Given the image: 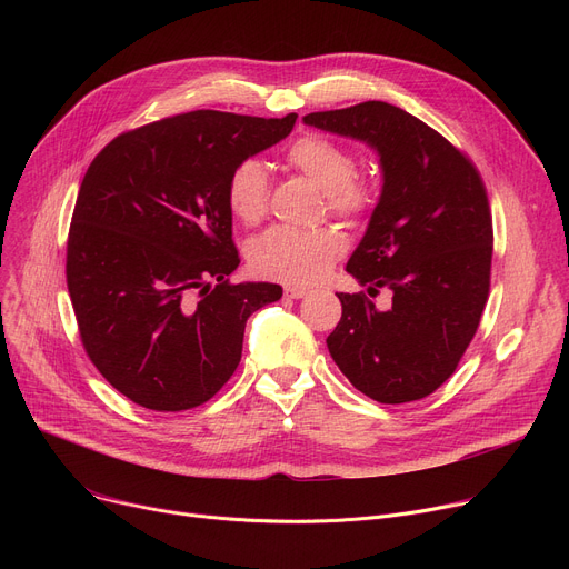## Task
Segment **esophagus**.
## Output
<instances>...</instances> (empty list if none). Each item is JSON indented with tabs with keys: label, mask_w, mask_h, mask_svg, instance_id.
I'll return each instance as SVG.
<instances>
[{
	"label": "esophagus",
	"mask_w": 569,
	"mask_h": 569,
	"mask_svg": "<svg viewBox=\"0 0 569 569\" xmlns=\"http://www.w3.org/2000/svg\"><path fill=\"white\" fill-rule=\"evenodd\" d=\"M286 297H290V300H302L305 295H309L307 288H300V286H286Z\"/></svg>",
	"instance_id": "34e87169"
}]
</instances>
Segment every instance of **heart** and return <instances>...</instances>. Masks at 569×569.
I'll use <instances>...</instances> for the list:
<instances>
[{
  "label": "heart",
  "mask_w": 569,
  "mask_h": 569,
  "mask_svg": "<svg viewBox=\"0 0 569 569\" xmlns=\"http://www.w3.org/2000/svg\"><path fill=\"white\" fill-rule=\"evenodd\" d=\"M286 161L325 191L327 207L341 217H360L373 202L367 179L355 174L348 149L325 136H302L286 149ZM230 212L244 223H256L267 212L269 179L258 159L239 161L226 182ZM343 253V237L332 228L274 226L256 237L249 247L253 272L283 283H313Z\"/></svg>",
  "instance_id": "heart-1"
}]
</instances>
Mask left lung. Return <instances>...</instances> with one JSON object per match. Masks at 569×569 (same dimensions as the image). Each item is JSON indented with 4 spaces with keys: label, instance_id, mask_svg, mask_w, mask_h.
<instances>
[{
    "label": "left lung",
    "instance_id": "8db88e82",
    "mask_svg": "<svg viewBox=\"0 0 569 569\" xmlns=\"http://www.w3.org/2000/svg\"><path fill=\"white\" fill-rule=\"evenodd\" d=\"M305 124L369 144L382 172L346 272L369 295L392 290V307L337 292L343 313L327 348L369 399H425L455 373L489 297L493 228L482 179L455 144L390 103L311 112Z\"/></svg>",
    "mask_w": 569,
    "mask_h": 569
}]
</instances>
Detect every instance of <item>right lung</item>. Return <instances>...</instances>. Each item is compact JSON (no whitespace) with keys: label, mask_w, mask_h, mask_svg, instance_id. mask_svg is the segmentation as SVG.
<instances>
[{"label":"right lung","mask_w":569,"mask_h":569,"mask_svg":"<svg viewBox=\"0 0 569 569\" xmlns=\"http://www.w3.org/2000/svg\"><path fill=\"white\" fill-rule=\"evenodd\" d=\"M295 119L193 110L117 136L87 168L67 286L89 360L133 403L212 399L242 360L249 316L281 300L277 283L228 281L239 253L226 182Z\"/></svg>","instance_id":"obj_1"}]
</instances>
